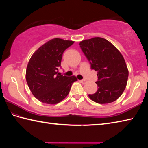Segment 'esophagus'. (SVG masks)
Segmentation results:
<instances>
[{
    "label": "esophagus",
    "mask_w": 148,
    "mask_h": 148,
    "mask_svg": "<svg viewBox=\"0 0 148 148\" xmlns=\"http://www.w3.org/2000/svg\"><path fill=\"white\" fill-rule=\"evenodd\" d=\"M80 82L82 83V84H85L86 83V81L85 80V79H83V80H80L79 81Z\"/></svg>",
    "instance_id": "esophagus-1"
}]
</instances>
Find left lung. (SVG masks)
Masks as SVG:
<instances>
[{
    "label": "left lung",
    "instance_id": "8db88e82",
    "mask_svg": "<svg viewBox=\"0 0 148 148\" xmlns=\"http://www.w3.org/2000/svg\"><path fill=\"white\" fill-rule=\"evenodd\" d=\"M80 48L97 71V92L88 96L98 103H109L120 97L126 88L128 70L123 56L116 47L101 37H93L79 42Z\"/></svg>",
    "mask_w": 148,
    "mask_h": 148
}]
</instances>
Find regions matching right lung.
<instances>
[{
	"label": "right lung",
	"instance_id": "obj_1",
	"mask_svg": "<svg viewBox=\"0 0 148 148\" xmlns=\"http://www.w3.org/2000/svg\"><path fill=\"white\" fill-rule=\"evenodd\" d=\"M74 41L55 38L44 44L34 53L28 63L26 80L31 92L40 102L56 104L70 92L76 76L60 74L63 53Z\"/></svg>",
	"mask_w": 148,
	"mask_h": 148
}]
</instances>
